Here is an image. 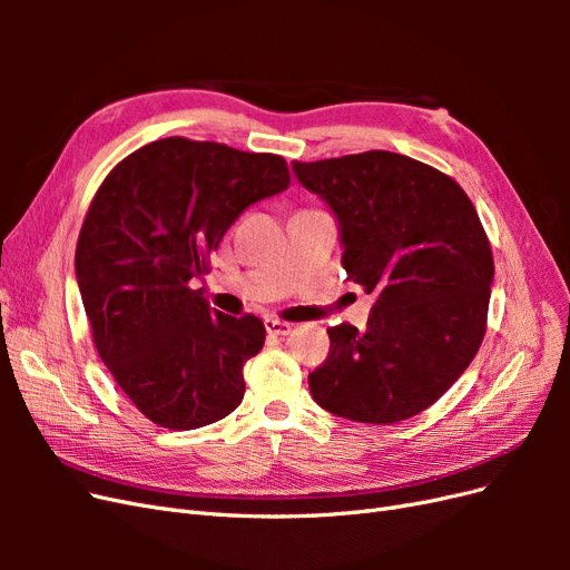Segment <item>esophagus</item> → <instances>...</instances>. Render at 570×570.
I'll return each instance as SVG.
<instances>
[{
  "mask_svg": "<svg viewBox=\"0 0 570 570\" xmlns=\"http://www.w3.org/2000/svg\"><path fill=\"white\" fill-rule=\"evenodd\" d=\"M268 335H289L292 333V323L281 321V318H266L264 321Z\"/></svg>",
  "mask_w": 570,
  "mask_h": 570,
  "instance_id": "34e87169",
  "label": "esophagus"
}]
</instances>
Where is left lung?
Wrapping results in <instances>:
<instances>
[{
    "label": "left lung",
    "mask_w": 570,
    "mask_h": 570,
    "mask_svg": "<svg viewBox=\"0 0 570 570\" xmlns=\"http://www.w3.org/2000/svg\"><path fill=\"white\" fill-rule=\"evenodd\" d=\"M292 168L331 204L347 278L375 297L364 333L327 327L331 352L308 373L316 404L375 425L416 416L488 331L494 262L473 202L442 170L383 149Z\"/></svg>",
    "instance_id": "left-lung-1"
}]
</instances>
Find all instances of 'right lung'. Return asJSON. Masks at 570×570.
Returning a JSON list of instances; mask_svg holds the SVG:
<instances>
[{"label": "right lung", "instance_id": "add662e5", "mask_svg": "<svg viewBox=\"0 0 570 570\" xmlns=\"http://www.w3.org/2000/svg\"><path fill=\"white\" fill-rule=\"evenodd\" d=\"M278 154L164 137L118 161L85 214L76 275L92 342L118 387L168 430L235 411L243 368L264 347L252 314L226 316L189 281L249 204L283 193Z\"/></svg>", "mask_w": 570, "mask_h": 570}]
</instances>
